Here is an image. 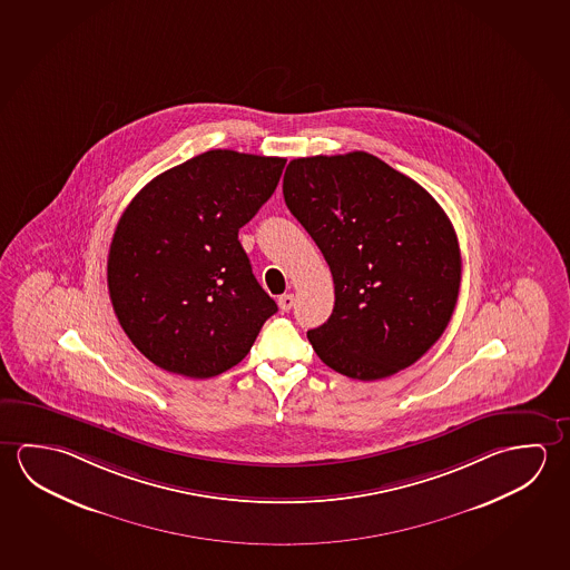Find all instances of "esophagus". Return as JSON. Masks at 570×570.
I'll return each mask as SVG.
<instances>
[{
    "label": "esophagus",
    "instance_id": "esophagus-1",
    "mask_svg": "<svg viewBox=\"0 0 570 570\" xmlns=\"http://www.w3.org/2000/svg\"><path fill=\"white\" fill-rule=\"evenodd\" d=\"M294 294H282L281 298H278V306H281L282 312H289L292 306H294Z\"/></svg>",
    "mask_w": 570,
    "mask_h": 570
}]
</instances>
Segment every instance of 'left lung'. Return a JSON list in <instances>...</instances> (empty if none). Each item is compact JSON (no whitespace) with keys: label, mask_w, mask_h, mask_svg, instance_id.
<instances>
[{"label":"left lung","mask_w":570,"mask_h":570,"mask_svg":"<svg viewBox=\"0 0 570 570\" xmlns=\"http://www.w3.org/2000/svg\"><path fill=\"white\" fill-rule=\"evenodd\" d=\"M284 200L324 254L334 309L309 330L320 360L374 382L410 367L458 304V234L415 180L364 150L289 160Z\"/></svg>","instance_id":"1"}]
</instances>
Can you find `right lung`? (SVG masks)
<instances>
[{
    "mask_svg": "<svg viewBox=\"0 0 570 570\" xmlns=\"http://www.w3.org/2000/svg\"><path fill=\"white\" fill-rule=\"evenodd\" d=\"M286 159L206 150L140 188L112 234L107 284L140 354L205 380L243 362L278 312L238 230L271 198Z\"/></svg>",
    "mask_w": 570,
    "mask_h": 570,
    "instance_id": "add662e5",
    "label": "right lung"
}]
</instances>
